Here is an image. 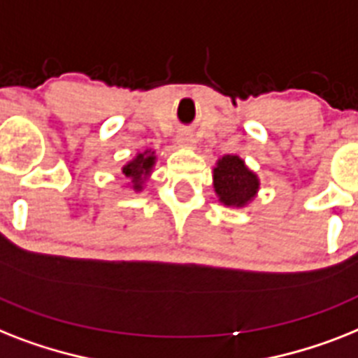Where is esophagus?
Listing matches in <instances>:
<instances>
[{"mask_svg":"<svg viewBox=\"0 0 358 358\" xmlns=\"http://www.w3.org/2000/svg\"><path fill=\"white\" fill-rule=\"evenodd\" d=\"M178 145H182V147H193V145H194L193 136H191V134H180Z\"/></svg>","mask_w":358,"mask_h":358,"instance_id":"1","label":"esophagus"}]
</instances>
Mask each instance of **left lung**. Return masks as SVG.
<instances>
[{
  "mask_svg": "<svg viewBox=\"0 0 358 358\" xmlns=\"http://www.w3.org/2000/svg\"><path fill=\"white\" fill-rule=\"evenodd\" d=\"M213 185L222 204L243 208L255 196L259 180L239 156H222L213 169Z\"/></svg>",
  "mask_w": 358,
  "mask_h": 358,
  "instance_id": "8db88e82",
  "label": "left lung"
}]
</instances>
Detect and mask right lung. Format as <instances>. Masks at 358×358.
I'll list each match as a JSON object with an SVG mask.
<instances>
[{
    "label": "right lung",
    "instance_id": "right-lung-1",
    "mask_svg": "<svg viewBox=\"0 0 358 358\" xmlns=\"http://www.w3.org/2000/svg\"><path fill=\"white\" fill-rule=\"evenodd\" d=\"M154 159H156L154 152H150V150H145L143 154H138V156H136L132 162H129V164L123 167L124 178H129L130 182H132V185L136 191H139V189L143 187L145 178L149 176L150 169H152Z\"/></svg>",
    "mask_w": 358,
    "mask_h": 358
}]
</instances>
